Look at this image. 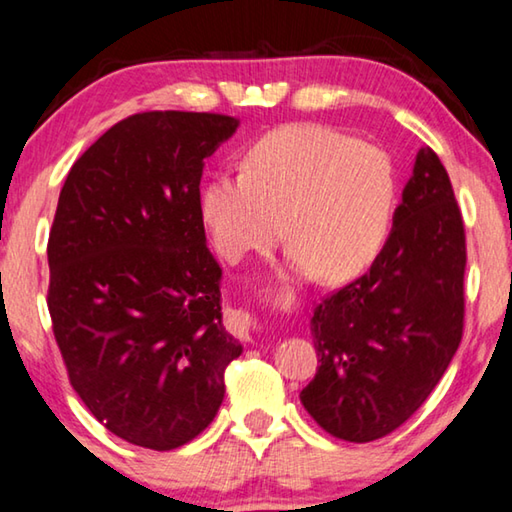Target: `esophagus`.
Instances as JSON below:
<instances>
[{"instance_id": "esophagus-1", "label": "esophagus", "mask_w": 512, "mask_h": 512, "mask_svg": "<svg viewBox=\"0 0 512 512\" xmlns=\"http://www.w3.org/2000/svg\"><path fill=\"white\" fill-rule=\"evenodd\" d=\"M230 323H232V329H235V334H239L241 339H250L257 329V318L250 314L248 309H237L235 314H232Z\"/></svg>"}]
</instances>
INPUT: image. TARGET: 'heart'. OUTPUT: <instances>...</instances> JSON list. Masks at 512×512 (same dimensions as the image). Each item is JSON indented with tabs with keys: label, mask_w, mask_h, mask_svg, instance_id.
I'll return each mask as SVG.
<instances>
[{
	"label": "heart",
	"mask_w": 512,
	"mask_h": 512,
	"mask_svg": "<svg viewBox=\"0 0 512 512\" xmlns=\"http://www.w3.org/2000/svg\"><path fill=\"white\" fill-rule=\"evenodd\" d=\"M397 183L388 155L320 124H289L250 146L244 171H221L198 196L216 250L239 262L282 235L300 275L345 282L375 262Z\"/></svg>",
	"instance_id": "b5f03b06"
}]
</instances>
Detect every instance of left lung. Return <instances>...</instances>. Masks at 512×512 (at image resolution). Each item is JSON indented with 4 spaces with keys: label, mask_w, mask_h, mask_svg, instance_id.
<instances>
[{
    "label": "left lung",
    "mask_w": 512,
    "mask_h": 512,
    "mask_svg": "<svg viewBox=\"0 0 512 512\" xmlns=\"http://www.w3.org/2000/svg\"><path fill=\"white\" fill-rule=\"evenodd\" d=\"M465 230L452 183L429 146L370 271L311 316L320 366L300 402L348 443L384 438L420 409L463 336Z\"/></svg>",
    "instance_id": "8db88e82"
}]
</instances>
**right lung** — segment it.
<instances>
[{"mask_svg":"<svg viewBox=\"0 0 512 512\" xmlns=\"http://www.w3.org/2000/svg\"><path fill=\"white\" fill-rule=\"evenodd\" d=\"M239 119L155 110L119 121L60 189L47 305L69 381L103 427L155 452L196 438L244 348L225 332L201 219L203 160Z\"/></svg>","mask_w":512,"mask_h":512,"instance_id":"1","label":"right lung"}]
</instances>
